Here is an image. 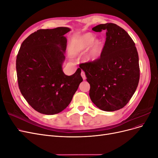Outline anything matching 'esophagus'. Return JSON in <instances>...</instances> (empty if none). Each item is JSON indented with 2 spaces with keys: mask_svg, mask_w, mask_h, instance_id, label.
Wrapping results in <instances>:
<instances>
[{
  "mask_svg": "<svg viewBox=\"0 0 158 158\" xmlns=\"http://www.w3.org/2000/svg\"><path fill=\"white\" fill-rule=\"evenodd\" d=\"M81 76H82V77L83 80H85V79H86V77H85V73H84V71H82V72H81Z\"/></svg>",
  "mask_w": 158,
  "mask_h": 158,
  "instance_id": "obj_1",
  "label": "esophagus"
}]
</instances>
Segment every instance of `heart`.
<instances>
[{"mask_svg":"<svg viewBox=\"0 0 158 158\" xmlns=\"http://www.w3.org/2000/svg\"><path fill=\"white\" fill-rule=\"evenodd\" d=\"M103 48L102 40H95V36L92 33L88 32L79 36L72 41L70 51L72 54L78 55L83 53L89 50L84 55V59L86 62H94L101 56Z\"/></svg>","mask_w":158,"mask_h":158,"instance_id":"heart-1","label":"heart"}]
</instances>
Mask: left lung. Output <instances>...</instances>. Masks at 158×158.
<instances>
[{
	"label": "left lung",
	"instance_id": "left-lung-1",
	"mask_svg": "<svg viewBox=\"0 0 158 158\" xmlns=\"http://www.w3.org/2000/svg\"><path fill=\"white\" fill-rule=\"evenodd\" d=\"M94 31H106L100 58L80 64L90 85L89 97L99 109L117 111L125 107L137 88L140 78L138 55L128 33L113 23L99 24Z\"/></svg>",
	"mask_w": 158,
	"mask_h": 158
}]
</instances>
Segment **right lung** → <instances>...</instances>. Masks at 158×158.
Here are the masks:
<instances>
[{
    "label": "right lung",
    "mask_w": 158,
    "mask_h": 158,
    "mask_svg": "<svg viewBox=\"0 0 158 158\" xmlns=\"http://www.w3.org/2000/svg\"><path fill=\"white\" fill-rule=\"evenodd\" d=\"M69 27L40 30L23 41L16 57L20 92L32 108L45 114L66 108L83 79L81 69L66 75L63 71Z\"/></svg>",
    "instance_id": "obj_1"
}]
</instances>
